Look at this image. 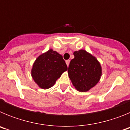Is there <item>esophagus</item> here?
<instances>
[{"instance_id":"34e87169","label":"esophagus","mask_w":130,"mask_h":130,"mask_svg":"<svg viewBox=\"0 0 130 130\" xmlns=\"http://www.w3.org/2000/svg\"><path fill=\"white\" fill-rule=\"evenodd\" d=\"M70 60H66V64H67L68 66L69 64H70Z\"/></svg>"}]
</instances>
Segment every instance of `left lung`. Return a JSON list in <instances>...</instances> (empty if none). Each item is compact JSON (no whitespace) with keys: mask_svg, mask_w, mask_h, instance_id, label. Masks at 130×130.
Returning a JSON list of instances; mask_svg holds the SVG:
<instances>
[{"mask_svg":"<svg viewBox=\"0 0 130 130\" xmlns=\"http://www.w3.org/2000/svg\"><path fill=\"white\" fill-rule=\"evenodd\" d=\"M73 55L68 67V76L76 90L87 92L100 80L102 66L97 58L85 50L74 51Z\"/></svg>","mask_w":130,"mask_h":130,"instance_id":"left-lung-1","label":"left lung"}]
</instances>
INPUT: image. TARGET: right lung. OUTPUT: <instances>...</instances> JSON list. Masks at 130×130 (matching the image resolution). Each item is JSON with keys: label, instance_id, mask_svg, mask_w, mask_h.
Segmentation results:
<instances>
[{"label": "right lung", "instance_id": "obj_1", "mask_svg": "<svg viewBox=\"0 0 130 130\" xmlns=\"http://www.w3.org/2000/svg\"><path fill=\"white\" fill-rule=\"evenodd\" d=\"M67 70L62 56L50 49L36 59L31 70V76L40 88L48 89Z\"/></svg>", "mask_w": 130, "mask_h": 130}]
</instances>
